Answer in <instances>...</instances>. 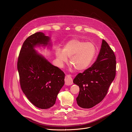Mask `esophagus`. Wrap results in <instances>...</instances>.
Masks as SVG:
<instances>
[{
    "instance_id": "34e87169",
    "label": "esophagus",
    "mask_w": 132,
    "mask_h": 132,
    "mask_svg": "<svg viewBox=\"0 0 132 132\" xmlns=\"http://www.w3.org/2000/svg\"><path fill=\"white\" fill-rule=\"evenodd\" d=\"M65 84L67 85H71L73 84V79L71 75L65 76Z\"/></svg>"
}]
</instances>
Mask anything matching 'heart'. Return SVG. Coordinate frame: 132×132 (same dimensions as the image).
I'll return each mask as SVG.
<instances>
[{
    "mask_svg": "<svg viewBox=\"0 0 132 132\" xmlns=\"http://www.w3.org/2000/svg\"><path fill=\"white\" fill-rule=\"evenodd\" d=\"M96 53V47L92 42H86L78 39H72L66 43L63 49H57L55 52L60 67L68 61L79 71L87 69L93 62Z\"/></svg>",
    "mask_w": 132,
    "mask_h": 132,
    "instance_id": "b5f03b06",
    "label": "heart"
}]
</instances>
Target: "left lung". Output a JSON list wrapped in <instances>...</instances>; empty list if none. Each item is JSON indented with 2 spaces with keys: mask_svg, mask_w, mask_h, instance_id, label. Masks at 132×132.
Wrapping results in <instances>:
<instances>
[{
  "mask_svg": "<svg viewBox=\"0 0 132 132\" xmlns=\"http://www.w3.org/2000/svg\"><path fill=\"white\" fill-rule=\"evenodd\" d=\"M116 62L113 50L103 39L94 63L74 79L80 88L76 98L79 107L91 108L104 99L115 77Z\"/></svg>",
  "mask_w": 132,
  "mask_h": 132,
  "instance_id": "8db88e82",
  "label": "left lung"
}]
</instances>
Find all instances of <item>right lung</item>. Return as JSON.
Here are the masks:
<instances>
[{
    "instance_id": "1",
    "label": "right lung",
    "mask_w": 132,
    "mask_h": 132,
    "mask_svg": "<svg viewBox=\"0 0 132 132\" xmlns=\"http://www.w3.org/2000/svg\"><path fill=\"white\" fill-rule=\"evenodd\" d=\"M51 38L36 32L27 38L19 53L17 68L21 89L36 107L46 109L55 104L64 84V74L36 50L52 47Z\"/></svg>"
}]
</instances>
